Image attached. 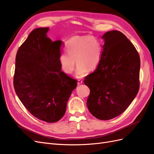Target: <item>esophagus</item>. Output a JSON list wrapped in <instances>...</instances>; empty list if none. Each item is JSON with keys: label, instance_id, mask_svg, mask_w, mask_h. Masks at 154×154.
<instances>
[{"label": "esophagus", "instance_id": "1", "mask_svg": "<svg viewBox=\"0 0 154 154\" xmlns=\"http://www.w3.org/2000/svg\"><path fill=\"white\" fill-rule=\"evenodd\" d=\"M82 83H83V81H82V80H78V85H81Z\"/></svg>", "mask_w": 154, "mask_h": 154}]
</instances>
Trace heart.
Masks as SVG:
<instances>
[{
	"instance_id": "heart-1",
	"label": "heart",
	"mask_w": 154,
	"mask_h": 154,
	"mask_svg": "<svg viewBox=\"0 0 154 154\" xmlns=\"http://www.w3.org/2000/svg\"><path fill=\"white\" fill-rule=\"evenodd\" d=\"M66 51L59 56L58 62L62 71L71 74L78 66L76 76L82 78L88 71H94L101 62L102 45L94 36H76L66 45Z\"/></svg>"
}]
</instances>
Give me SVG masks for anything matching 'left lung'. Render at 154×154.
I'll return each mask as SVG.
<instances>
[{
  "label": "left lung",
  "instance_id": "left-lung-1",
  "mask_svg": "<svg viewBox=\"0 0 154 154\" xmlns=\"http://www.w3.org/2000/svg\"><path fill=\"white\" fill-rule=\"evenodd\" d=\"M102 38L105 44L101 62L83 82L90 88L87 101L88 110L97 119L109 120L122 114L136 96L140 58L122 32H106Z\"/></svg>",
  "mask_w": 154,
  "mask_h": 154
}]
</instances>
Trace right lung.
<instances>
[{
  "mask_svg": "<svg viewBox=\"0 0 154 154\" xmlns=\"http://www.w3.org/2000/svg\"><path fill=\"white\" fill-rule=\"evenodd\" d=\"M48 27L32 31L18 49L13 86L18 98L35 117L57 122L66 113L77 81L61 71L58 58L62 41L47 37Z\"/></svg>",
  "mask_w": 154,
  "mask_h": 154,
  "instance_id": "obj_1",
  "label": "right lung"
}]
</instances>
